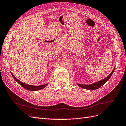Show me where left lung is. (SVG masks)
<instances>
[{
  "label": "left lung",
  "mask_w": 126,
  "mask_h": 126,
  "mask_svg": "<svg viewBox=\"0 0 126 126\" xmlns=\"http://www.w3.org/2000/svg\"><path fill=\"white\" fill-rule=\"evenodd\" d=\"M115 68V67L113 69V71L110 73V74L108 77H106L105 78L103 79H102L99 81L92 83V84H90V85H81V84H79V83H77V85L78 86L80 87L81 88H83V89H87V90H94L97 89H99V88H100L101 86H103L106 81H108L109 80V79L110 78L111 75H112V74H113V72H114Z\"/></svg>",
  "instance_id": "obj_1"
}]
</instances>
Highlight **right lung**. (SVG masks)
<instances>
[{
	"mask_svg": "<svg viewBox=\"0 0 126 126\" xmlns=\"http://www.w3.org/2000/svg\"><path fill=\"white\" fill-rule=\"evenodd\" d=\"M11 75L12 76V77L15 79V80L19 84L22 86L23 88H24L25 89L30 90V91H37V90H39L41 89H44V88H45L48 85V83H46V84L43 85H40V86H32V85H30L29 84H26L25 83H23L21 81H20V80H18L17 79H16V78L13 75V74L11 72Z\"/></svg>",
	"mask_w": 126,
	"mask_h": 126,
	"instance_id": "1",
	"label": "right lung"
}]
</instances>
